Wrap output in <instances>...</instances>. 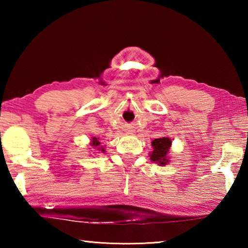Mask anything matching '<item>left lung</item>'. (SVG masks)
I'll return each mask as SVG.
<instances>
[{"mask_svg": "<svg viewBox=\"0 0 248 248\" xmlns=\"http://www.w3.org/2000/svg\"><path fill=\"white\" fill-rule=\"evenodd\" d=\"M171 144L170 138H159L152 141L153 151L150 154V158L153 162L158 163L159 165H166L169 163L167 153H169Z\"/></svg>", "mask_w": 248, "mask_h": 248, "instance_id": "1", "label": "left lung"}]
</instances>
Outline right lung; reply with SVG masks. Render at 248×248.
<instances>
[{
  "mask_svg": "<svg viewBox=\"0 0 248 248\" xmlns=\"http://www.w3.org/2000/svg\"><path fill=\"white\" fill-rule=\"evenodd\" d=\"M99 144H100V142L97 140V138H93V139H92V145L95 146V148H96V146H98ZM98 149H100L99 146H98ZM100 151H102V152H104L105 150L102 148V150H100Z\"/></svg>",
  "mask_w": 248,
  "mask_h": 248,
  "instance_id": "right-lung-1",
  "label": "right lung"
}]
</instances>
